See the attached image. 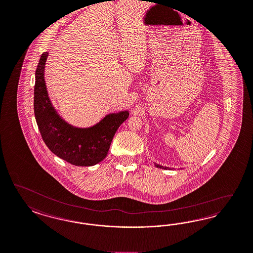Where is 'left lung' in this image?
Returning a JSON list of instances; mask_svg holds the SVG:
<instances>
[{
    "label": "left lung",
    "mask_w": 253,
    "mask_h": 253,
    "mask_svg": "<svg viewBox=\"0 0 253 253\" xmlns=\"http://www.w3.org/2000/svg\"><path fill=\"white\" fill-rule=\"evenodd\" d=\"M155 166H157L158 168H163V169H167V167H164V166H160V165H156V164H155Z\"/></svg>",
    "instance_id": "8db88e82"
}]
</instances>
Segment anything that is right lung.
I'll return each instance as SVG.
<instances>
[{"label": "right lung", "mask_w": 253, "mask_h": 253, "mask_svg": "<svg viewBox=\"0 0 253 253\" xmlns=\"http://www.w3.org/2000/svg\"><path fill=\"white\" fill-rule=\"evenodd\" d=\"M48 53L41 55L35 71V120L45 145L55 155L71 165L92 166L103 161L118 128L125 122L128 111L110 114L89 128H76L64 122L49 100L44 83V64Z\"/></svg>", "instance_id": "1"}]
</instances>
